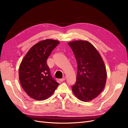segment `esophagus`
Masks as SVG:
<instances>
[{
  "mask_svg": "<svg viewBox=\"0 0 128 128\" xmlns=\"http://www.w3.org/2000/svg\"><path fill=\"white\" fill-rule=\"evenodd\" d=\"M66 76H64L63 77H62V78H61V79H60V82H63V81H64L65 80H66Z\"/></svg>",
  "mask_w": 128,
  "mask_h": 128,
  "instance_id": "esophagus-1",
  "label": "esophagus"
}]
</instances>
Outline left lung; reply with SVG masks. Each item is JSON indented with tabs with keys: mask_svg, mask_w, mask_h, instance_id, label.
I'll return each mask as SVG.
<instances>
[{
	"mask_svg": "<svg viewBox=\"0 0 128 128\" xmlns=\"http://www.w3.org/2000/svg\"><path fill=\"white\" fill-rule=\"evenodd\" d=\"M68 44L77 64L76 82L72 91L81 101H91L105 86L107 72L104 62L97 50L88 41L74 40Z\"/></svg>",
	"mask_w": 128,
	"mask_h": 128,
	"instance_id": "obj_1",
	"label": "left lung"
}]
</instances>
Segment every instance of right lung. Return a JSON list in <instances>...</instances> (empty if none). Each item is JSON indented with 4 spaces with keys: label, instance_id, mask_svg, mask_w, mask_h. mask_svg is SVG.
I'll return each mask as SVG.
<instances>
[{
    "label": "right lung",
    "instance_id": "add662e5",
    "mask_svg": "<svg viewBox=\"0 0 128 128\" xmlns=\"http://www.w3.org/2000/svg\"><path fill=\"white\" fill-rule=\"evenodd\" d=\"M59 42L51 39L41 40L31 48L22 59L18 69L19 80L30 98L45 100L52 95L59 86L51 76L46 61Z\"/></svg>",
    "mask_w": 128,
    "mask_h": 128
}]
</instances>
